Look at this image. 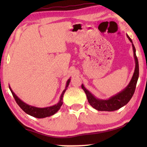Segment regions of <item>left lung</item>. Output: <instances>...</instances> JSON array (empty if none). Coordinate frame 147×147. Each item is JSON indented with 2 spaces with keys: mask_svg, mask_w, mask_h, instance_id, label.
Masks as SVG:
<instances>
[{
  "mask_svg": "<svg viewBox=\"0 0 147 147\" xmlns=\"http://www.w3.org/2000/svg\"><path fill=\"white\" fill-rule=\"evenodd\" d=\"M126 36H127V38L130 41L131 45H132L134 56L136 62L135 71H134L132 78H131L130 83H129L127 87L121 91L120 93L115 94V96H111L108 100H101V99L96 98L88 89L85 88L83 84L82 85V88L83 89V90L86 94L87 98H88L89 103L90 104V105L93 108L97 109L98 111H112L117 110L119 108L125 106L130 101L131 97H132L134 92H135L136 84L139 78V63L136 54V49L133 44V42L128 35H126Z\"/></svg>",
  "mask_w": 147,
  "mask_h": 147,
  "instance_id": "left-lung-1",
  "label": "left lung"
}]
</instances>
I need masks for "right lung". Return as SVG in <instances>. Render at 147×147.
<instances>
[{"instance_id": "1", "label": "right lung", "mask_w": 147, "mask_h": 147, "mask_svg": "<svg viewBox=\"0 0 147 147\" xmlns=\"http://www.w3.org/2000/svg\"><path fill=\"white\" fill-rule=\"evenodd\" d=\"M70 81H71V79H69L67 82L65 89L62 92L60 96V100H59V101L58 102V103L53 106L47 107V108H37V107L32 106L30 105H28V104H27L26 103H24L23 101H22L21 99L18 98V96H17L16 94L13 93V91H12V89L10 88V86H9V88L10 89V91L11 92L12 94H13V97L15 98V100H16L17 104H18L20 108L23 109L24 112L27 114H28L34 117L41 119V118H45V117H50L51 115H53L54 114H55L57 111L60 109V107L61 106L62 104H63L62 100H63V94L65 93V92L69 84L70 83Z\"/></svg>"}]
</instances>
